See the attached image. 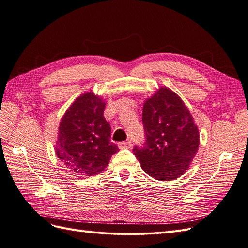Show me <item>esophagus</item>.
Wrapping results in <instances>:
<instances>
[{
  "instance_id": "obj_1",
  "label": "esophagus",
  "mask_w": 248,
  "mask_h": 248,
  "mask_svg": "<svg viewBox=\"0 0 248 248\" xmlns=\"http://www.w3.org/2000/svg\"><path fill=\"white\" fill-rule=\"evenodd\" d=\"M118 147H119L120 149H128V148L131 147V141H129V140L121 141V142H119Z\"/></svg>"
}]
</instances>
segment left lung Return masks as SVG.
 Instances as JSON below:
<instances>
[{"instance_id": "obj_1", "label": "left lung", "mask_w": 248, "mask_h": 248, "mask_svg": "<svg viewBox=\"0 0 248 248\" xmlns=\"http://www.w3.org/2000/svg\"><path fill=\"white\" fill-rule=\"evenodd\" d=\"M146 141L133 154L149 176L170 181L188 170L200 145V133L183 100L169 88H160L144 103Z\"/></svg>"}]
</instances>
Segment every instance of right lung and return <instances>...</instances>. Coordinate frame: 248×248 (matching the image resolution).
Wrapping results in <instances>:
<instances>
[{"mask_svg": "<svg viewBox=\"0 0 248 248\" xmlns=\"http://www.w3.org/2000/svg\"><path fill=\"white\" fill-rule=\"evenodd\" d=\"M104 108L100 97L85 93L68 108L60 123L56 154L77 175H97L118 152V146L110 140Z\"/></svg>", "mask_w": 248, "mask_h": 248, "instance_id": "add662e5", "label": "right lung"}]
</instances>
